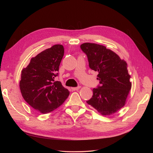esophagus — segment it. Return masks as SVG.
Listing matches in <instances>:
<instances>
[{"label": "esophagus", "mask_w": 153, "mask_h": 153, "mask_svg": "<svg viewBox=\"0 0 153 153\" xmlns=\"http://www.w3.org/2000/svg\"><path fill=\"white\" fill-rule=\"evenodd\" d=\"M80 88V87L78 86V87H72L71 89H72L73 91H77V90L79 89Z\"/></svg>", "instance_id": "34e87169"}]
</instances>
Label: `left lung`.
Instances as JSON below:
<instances>
[{"mask_svg": "<svg viewBox=\"0 0 153 153\" xmlns=\"http://www.w3.org/2000/svg\"><path fill=\"white\" fill-rule=\"evenodd\" d=\"M80 48L87 56L89 67L98 71L100 86L92 89L87 101L102 115H110L122 108L131 88L127 63L103 45L85 43Z\"/></svg>", "mask_w": 153, "mask_h": 153, "instance_id": "left-lung-1", "label": "left lung"}]
</instances>
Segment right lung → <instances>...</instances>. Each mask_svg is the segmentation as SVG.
<instances>
[{
    "label": "right lung",
    "mask_w": 153,
    "mask_h": 153,
    "mask_svg": "<svg viewBox=\"0 0 153 153\" xmlns=\"http://www.w3.org/2000/svg\"><path fill=\"white\" fill-rule=\"evenodd\" d=\"M64 49L55 45L30 59L22 70L20 89L23 98L41 114H48L59 107L69 94L61 82L55 81Z\"/></svg>",
    "instance_id": "obj_1"
}]
</instances>
